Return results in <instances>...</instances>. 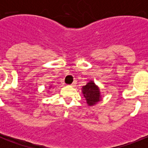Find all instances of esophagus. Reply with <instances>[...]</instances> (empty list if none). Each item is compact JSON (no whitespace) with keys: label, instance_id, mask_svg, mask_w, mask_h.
I'll list each match as a JSON object with an SVG mask.
<instances>
[{"label":"esophagus","instance_id":"obj_1","mask_svg":"<svg viewBox=\"0 0 148 148\" xmlns=\"http://www.w3.org/2000/svg\"><path fill=\"white\" fill-rule=\"evenodd\" d=\"M76 84H77L76 81H74V82H73V83H72L71 84V86H72V87H74V86L76 85Z\"/></svg>","mask_w":148,"mask_h":148}]
</instances>
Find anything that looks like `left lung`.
Returning a JSON list of instances; mask_svg holds the SVG:
<instances>
[{
	"label": "left lung",
	"instance_id": "obj_1",
	"mask_svg": "<svg viewBox=\"0 0 148 148\" xmlns=\"http://www.w3.org/2000/svg\"><path fill=\"white\" fill-rule=\"evenodd\" d=\"M82 92L88 105H94L99 101H101L100 89L93 81H90L85 86H83Z\"/></svg>",
	"mask_w": 148,
	"mask_h": 148
}]
</instances>
